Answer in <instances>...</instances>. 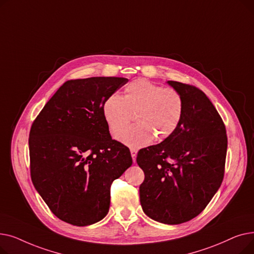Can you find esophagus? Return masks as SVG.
I'll list each match as a JSON object with an SVG mask.
<instances>
[{
  "label": "esophagus",
  "instance_id": "esophagus-1",
  "mask_svg": "<svg viewBox=\"0 0 254 254\" xmlns=\"http://www.w3.org/2000/svg\"><path fill=\"white\" fill-rule=\"evenodd\" d=\"M137 150L136 149H134V148H131L130 149V154H131V157H132V162L134 163H136V156H137Z\"/></svg>",
  "mask_w": 254,
  "mask_h": 254
}]
</instances>
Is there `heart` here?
Listing matches in <instances>:
<instances>
[{
	"mask_svg": "<svg viewBox=\"0 0 254 254\" xmlns=\"http://www.w3.org/2000/svg\"><path fill=\"white\" fill-rule=\"evenodd\" d=\"M184 113L181 93L149 80L139 79L127 84L124 96L112 95L103 105V115L114 136L135 114L137 124L122 132L118 139L130 147H142L152 140L163 141L174 132Z\"/></svg>",
	"mask_w": 254,
	"mask_h": 254,
	"instance_id": "heart-1",
	"label": "heart"
}]
</instances>
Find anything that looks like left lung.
<instances>
[{
    "label": "left lung",
    "mask_w": 254,
    "mask_h": 254,
    "mask_svg": "<svg viewBox=\"0 0 254 254\" xmlns=\"http://www.w3.org/2000/svg\"><path fill=\"white\" fill-rule=\"evenodd\" d=\"M168 84L181 93L184 113L170 137L138 152L137 164L145 174L140 202L151 219L180 224L197 216L220 188L228 137L201 89L177 81Z\"/></svg>",
    "instance_id": "8db88e82"
}]
</instances>
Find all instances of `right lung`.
<instances>
[{
  "label": "right lung",
  "mask_w": 254,
  "mask_h": 254,
  "mask_svg": "<svg viewBox=\"0 0 254 254\" xmlns=\"http://www.w3.org/2000/svg\"><path fill=\"white\" fill-rule=\"evenodd\" d=\"M122 77L64 82L39 113L30 131L31 178L61 220L85 226L109 211L110 188L132 164L129 149L110 136L106 99L125 85Z\"/></svg>",
  "instance_id": "right-lung-1"
}]
</instances>
